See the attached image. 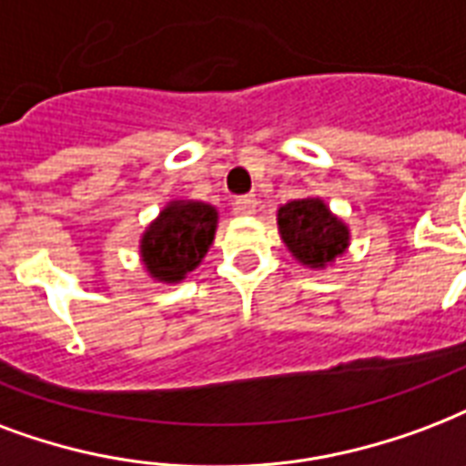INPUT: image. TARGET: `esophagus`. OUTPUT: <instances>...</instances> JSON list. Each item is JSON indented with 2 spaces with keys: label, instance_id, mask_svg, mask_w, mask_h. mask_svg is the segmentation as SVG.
Listing matches in <instances>:
<instances>
[{
  "label": "esophagus",
  "instance_id": "1",
  "mask_svg": "<svg viewBox=\"0 0 466 466\" xmlns=\"http://www.w3.org/2000/svg\"><path fill=\"white\" fill-rule=\"evenodd\" d=\"M234 212L239 218H251L257 212V198H239V200L234 202Z\"/></svg>",
  "mask_w": 466,
  "mask_h": 466
}]
</instances>
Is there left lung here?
Returning a JSON list of instances; mask_svg holds the SVG:
<instances>
[{"instance_id": "obj_1", "label": "left lung", "mask_w": 466, "mask_h": 466, "mask_svg": "<svg viewBox=\"0 0 466 466\" xmlns=\"http://www.w3.org/2000/svg\"><path fill=\"white\" fill-rule=\"evenodd\" d=\"M279 234L290 257L312 271L332 268L351 244L350 225L318 195L290 200L276 209Z\"/></svg>"}]
</instances>
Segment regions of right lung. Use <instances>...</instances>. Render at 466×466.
<instances>
[{
  "label": "right lung",
  "mask_w": 466,
  "mask_h": 466,
  "mask_svg": "<svg viewBox=\"0 0 466 466\" xmlns=\"http://www.w3.org/2000/svg\"><path fill=\"white\" fill-rule=\"evenodd\" d=\"M219 225L215 205L202 200H170L138 239V258L156 283H180L208 257Z\"/></svg>",
  "instance_id": "1"
}]
</instances>
